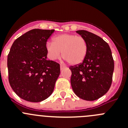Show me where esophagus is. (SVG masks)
<instances>
[{"label":"esophagus","mask_w":128,"mask_h":128,"mask_svg":"<svg viewBox=\"0 0 128 128\" xmlns=\"http://www.w3.org/2000/svg\"><path fill=\"white\" fill-rule=\"evenodd\" d=\"M66 68V67L63 66V65H60V69L61 70H63V69H64V68Z\"/></svg>","instance_id":"obj_1"}]
</instances>
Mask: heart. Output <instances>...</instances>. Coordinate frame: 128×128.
I'll use <instances>...</instances> for the list:
<instances>
[{
	"label": "heart",
	"mask_w": 128,
	"mask_h": 128,
	"mask_svg": "<svg viewBox=\"0 0 128 128\" xmlns=\"http://www.w3.org/2000/svg\"><path fill=\"white\" fill-rule=\"evenodd\" d=\"M47 56L51 60H58L61 56L70 65L82 63L86 56L88 44L84 37L74 34L63 33L54 36L52 43L46 44Z\"/></svg>",
	"instance_id": "obj_1"
}]
</instances>
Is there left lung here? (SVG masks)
I'll return each mask as SVG.
<instances>
[{"label":"left lung","mask_w":128,"mask_h":128,"mask_svg":"<svg viewBox=\"0 0 128 128\" xmlns=\"http://www.w3.org/2000/svg\"><path fill=\"white\" fill-rule=\"evenodd\" d=\"M77 33L84 37L88 52L84 61L70 66V82L77 96L86 100H95L109 90L112 82L114 62L110 46L102 38L87 30Z\"/></svg>","instance_id":"1"}]
</instances>
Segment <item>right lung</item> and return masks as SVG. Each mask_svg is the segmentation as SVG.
<instances>
[{"instance_id":"add662e5","label":"right lung","mask_w":128,"mask_h":128,"mask_svg":"<svg viewBox=\"0 0 128 128\" xmlns=\"http://www.w3.org/2000/svg\"><path fill=\"white\" fill-rule=\"evenodd\" d=\"M54 30L34 29L15 40L8 56L9 82L16 94L29 102H41L52 93L60 64L48 60L47 40Z\"/></svg>"}]
</instances>
